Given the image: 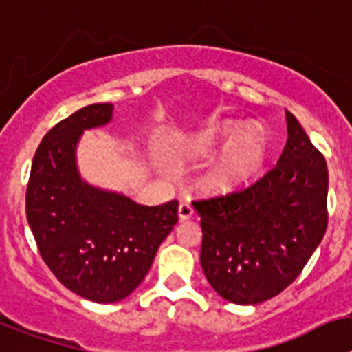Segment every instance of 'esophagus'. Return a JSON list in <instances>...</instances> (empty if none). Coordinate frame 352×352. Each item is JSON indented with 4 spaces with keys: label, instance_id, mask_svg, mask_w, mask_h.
<instances>
[{
    "label": "esophagus",
    "instance_id": "34e87169",
    "mask_svg": "<svg viewBox=\"0 0 352 352\" xmlns=\"http://www.w3.org/2000/svg\"><path fill=\"white\" fill-rule=\"evenodd\" d=\"M195 214V209L193 206L189 204V201H182L179 206V219L180 221H188V219L193 218Z\"/></svg>",
    "mask_w": 352,
    "mask_h": 352
}]
</instances>
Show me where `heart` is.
I'll return each mask as SVG.
<instances>
[{"mask_svg": "<svg viewBox=\"0 0 352 352\" xmlns=\"http://www.w3.org/2000/svg\"><path fill=\"white\" fill-rule=\"evenodd\" d=\"M186 155L210 159L207 186L216 193H237L261 179L271 157V138L264 129L237 120H223L193 134L182 148Z\"/></svg>", "mask_w": 352, "mask_h": 352, "instance_id": "b5f03b06", "label": "heart"}]
</instances>
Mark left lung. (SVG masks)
Returning <instances> with one entry per match:
<instances>
[{"mask_svg": "<svg viewBox=\"0 0 352 352\" xmlns=\"http://www.w3.org/2000/svg\"><path fill=\"white\" fill-rule=\"evenodd\" d=\"M276 168L248 189L195 201L201 269L223 299L256 305L294 282L328 225V166L298 118Z\"/></svg>", "mask_w": 352, "mask_h": 352, "instance_id": "8db88e82", "label": "left lung"}]
</instances>
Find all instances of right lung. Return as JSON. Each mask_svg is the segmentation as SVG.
Listing matches in <instances>:
<instances>
[{"mask_svg":"<svg viewBox=\"0 0 352 352\" xmlns=\"http://www.w3.org/2000/svg\"><path fill=\"white\" fill-rule=\"evenodd\" d=\"M111 120L113 104H90L54 125L36 148L26 191V216L44 262L67 289L96 303L127 298L179 221L177 200L142 206L81 177L79 140Z\"/></svg>","mask_w":352,"mask_h":352,"instance_id":"obj_1","label":"right lung"}]
</instances>
